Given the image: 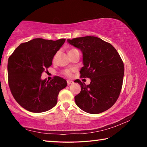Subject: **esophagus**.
I'll return each instance as SVG.
<instances>
[{"instance_id":"obj_1","label":"esophagus","mask_w":147,"mask_h":147,"mask_svg":"<svg viewBox=\"0 0 147 147\" xmlns=\"http://www.w3.org/2000/svg\"><path fill=\"white\" fill-rule=\"evenodd\" d=\"M67 84L68 85H70V84H73V81H72V80H67Z\"/></svg>"}]
</instances>
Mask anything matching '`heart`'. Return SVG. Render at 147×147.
I'll use <instances>...</instances> for the list:
<instances>
[{"label": "heart", "instance_id": "b5f03b06", "mask_svg": "<svg viewBox=\"0 0 147 147\" xmlns=\"http://www.w3.org/2000/svg\"><path fill=\"white\" fill-rule=\"evenodd\" d=\"M73 50H74V49H71L69 51H73ZM72 72H73V70H72V69H65V70L63 71L62 73H63V74H64V75H65L67 76H71L72 75Z\"/></svg>", "mask_w": 147, "mask_h": 147}]
</instances>
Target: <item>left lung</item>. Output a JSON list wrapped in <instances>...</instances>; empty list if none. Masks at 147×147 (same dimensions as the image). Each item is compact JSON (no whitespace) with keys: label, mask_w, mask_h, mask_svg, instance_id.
Masks as SVG:
<instances>
[{"label":"left lung","mask_w":147,"mask_h":147,"mask_svg":"<svg viewBox=\"0 0 147 147\" xmlns=\"http://www.w3.org/2000/svg\"><path fill=\"white\" fill-rule=\"evenodd\" d=\"M83 54L82 78H89L86 85L77 79L81 91L74 96L77 106L87 113L97 114L110 108L119 98L124 67L117 50L110 43L94 36L67 39Z\"/></svg>","instance_id":"obj_1"}]
</instances>
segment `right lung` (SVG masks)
<instances>
[{
	"mask_svg": "<svg viewBox=\"0 0 147 147\" xmlns=\"http://www.w3.org/2000/svg\"><path fill=\"white\" fill-rule=\"evenodd\" d=\"M65 41L36 38L21 43L9 57L8 84L12 95L20 106L34 113L48 111L55 106L59 92L67 81L54 76L51 81L41 80L54 55Z\"/></svg>",
	"mask_w": 147,
	"mask_h": 147,
	"instance_id": "1",
	"label": "right lung"
}]
</instances>
